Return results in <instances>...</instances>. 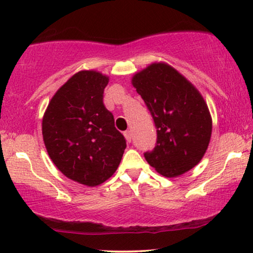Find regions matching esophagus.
Wrapping results in <instances>:
<instances>
[{
    "instance_id": "esophagus-1",
    "label": "esophagus",
    "mask_w": 253,
    "mask_h": 253,
    "mask_svg": "<svg viewBox=\"0 0 253 253\" xmlns=\"http://www.w3.org/2000/svg\"><path fill=\"white\" fill-rule=\"evenodd\" d=\"M123 134H124V137H126V141H129V143H130V141H131V132H130V131L129 130L124 131Z\"/></svg>"
}]
</instances>
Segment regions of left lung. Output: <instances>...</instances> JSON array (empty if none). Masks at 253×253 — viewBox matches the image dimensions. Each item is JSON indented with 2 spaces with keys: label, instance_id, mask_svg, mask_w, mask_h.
Masks as SVG:
<instances>
[{
  "label": "left lung",
  "instance_id": "1",
  "mask_svg": "<svg viewBox=\"0 0 253 253\" xmlns=\"http://www.w3.org/2000/svg\"><path fill=\"white\" fill-rule=\"evenodd\" d=\"M132 85L157 127L155 147L144 153L148 164L166 177L198 165L212 134V117L198 89L166 63H152L137 72Z\"/></svg>",
  "mask_w": 253,
  "mask_h": 253
}]
</instances>
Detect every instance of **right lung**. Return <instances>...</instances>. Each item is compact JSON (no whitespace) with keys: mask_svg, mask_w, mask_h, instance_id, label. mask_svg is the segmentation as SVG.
I'll return each instance as SVG.
<instances>
[{"mask_svg":"<svg viewBox=\"0 0 253 253\" xmlns=\"http://www.w3.org/2000/svg\"><path fill=\"white\" fill-rule=\"evenodd\" d=\"M109 78L94 70L72 76L51 98L42 119L48 155L64 176L87 186L107 181L116 171L126 138L103 105Z\"/></svg>","mask_w":253,"mask_h":253,"instance_id":"add662e5","label":"right lung"}]
</instances>
